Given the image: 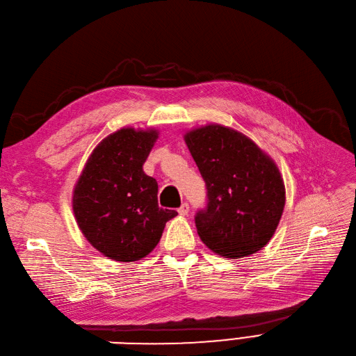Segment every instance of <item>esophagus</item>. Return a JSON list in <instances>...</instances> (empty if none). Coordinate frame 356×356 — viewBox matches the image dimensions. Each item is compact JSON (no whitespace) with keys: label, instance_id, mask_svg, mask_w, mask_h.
<instances>
[{"label":"esophagus","instance_id":"esophagus-1","mask_svg":"<svg viewBox=\"0 0 356 356\" xmlns=\"http://www.w3.org/2000/svg\"><path fill=\"white\" fill-rule=\"evenodd\" d=\"M179 213L181 216H186L189 213V205L188 204H183L180 208H179Z\"/></svg>","mask_w":356,"mask_h":356}]
</instances>
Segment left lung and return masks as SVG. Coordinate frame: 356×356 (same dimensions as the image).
<instances>
[{"label":"left lung","mask_w":356,"mask_h":356,"mask_svg":"<svg viewBox=\"0 0 356 356\" xmlns=\"http://www.w3.org/2000/svg\"><path fill=\"white\" fill-rule=\"evenodd\" d=\"M208 189L195 216L200 240L227 259L247 257L270 241L285 208V184L270 156L244 134L218 123L183 135Z\"/></svg>","instance_id":"1"}]
</instances>
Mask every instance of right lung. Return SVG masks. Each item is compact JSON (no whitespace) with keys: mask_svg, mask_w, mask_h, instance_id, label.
Here are the masks:
<instances>
[{"mask_svg":"<svg viewBox=\"0 0 356 356\" xmlns=\"http://www.w3.org/2000/svg\"><path fill=\"white\" fill-rule=\"evenodd\" d=\"M159 129L120 128L107 135L90 157L72 192V211L87 241L116 261L149 254L176 211L159 207V184L143 165Z\"/></svg>","mask_w":356,"mask_h":356,"instance_id":"right-lung-1","label":"right lung"}]
</instances>
